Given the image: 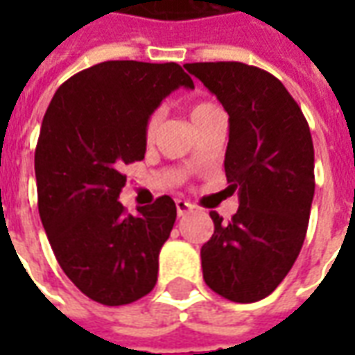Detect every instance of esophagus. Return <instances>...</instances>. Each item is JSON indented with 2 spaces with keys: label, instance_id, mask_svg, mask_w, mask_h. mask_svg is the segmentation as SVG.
Masks as SVG:
<instances>
[{
  "label": "esophagus",
  "instance_id": "obj_1",
  "mask_svg": "<svg viewBox=\"0 0 355 355\" xmlns=\"http://www.w3.org/2000/svg\"><path fill=\"white\" fill-rule=\"evenodd\" d=\"M192 209H193L192 203H188V201H184V200H177V213H178V216L188 215V213H190Z\"/></svg>",
  "mask_w": 355,
  "mask_h": 355
}]
</instances>
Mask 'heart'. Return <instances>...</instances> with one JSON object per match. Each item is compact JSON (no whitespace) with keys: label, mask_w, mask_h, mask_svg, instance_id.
I'll use <instances>...</instances> for the list:
<instances>
[{"label":"heart","mask_w":355,"mask_h":355,"mask_svg":"<svg viewBox=\"0 0 355 355\" xmlns=\"http://www.w3.org/2000/svg\"><path fill=\"white\" fill-rule=\"evenodd\" d=\"M218 112H220V110L216 108L213 102L201 101L192 104V108H190V117H192L193 125H198L201 123L203 119H207V117L218 114ZM159 121H162V114H159V112H152V114L146 117V123H144V137H146L148 140L154 139Z\"/></svg>","instance_id":"heart-1"}]
</instances>
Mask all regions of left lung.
Wrapping results in <instances>:
<instances>
[{
	"instance_id": "1",
	"label": "left lung",
	"mask_w": 355,
	"mask_h": 355,
	"mask_svg": "<svg viewBox=\"0 0 355 355\" xmlns=\"http://www.w3.org/2000/svg\"><path fill=\"white\" fill-rule=\"evenodd\" d=\"M230 116L224 157L238 213L201 247L203 279L232 302H257L289 274L312 209L313 144L297 101L266 70L243 62L184 64Z\"/></svg>"
}]
</instances>
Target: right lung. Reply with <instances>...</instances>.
Wrapping results in <instances>:
<instances>
[{
  "mask_svg": "<svg viewBox=\"0 0 355 355\" xmlns=\"http://www.w3.org/2000/svg\"><path fill=\"white\" fill-rule=\"evenodd\" d=\"M193 81L177 62L108 60L64 81L35 146L37 207L58 264L94 302L123 306L157 282V257L177 218L162 196L139 215L117 201L121 167L144 159V123L159 102Z\"/></svg>",
  "mask_w": 355,
  "mask_h": 355,
  "instance_id": "1",
  "label": "right lung"
}]
</instances>
